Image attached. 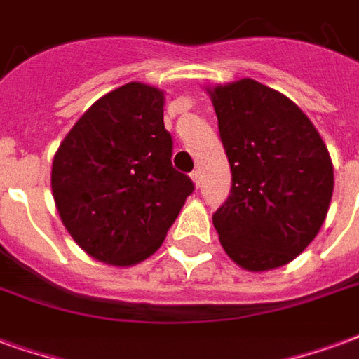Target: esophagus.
<instances>
[{
	"instance_id": "1",
	"label": "esophagus",
	"mask_w": 359,
	"mask_h": 359,
	"mask_svg": "<svg viewBox=\"0 0 359 359\" xmlns=\"http://www.w3.org/2000/svg\"><path fill=\"white\" fill-rule=\"evenodd\" d=\"M190 179H192V182H194V184H196V188L200 187V180H201L200 171H194L192 175H190Z\"/></svg>"
}]
</instances>
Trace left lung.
I'll use <instances>...</instances> for the list:
<instances>
[{"label":"left lung","instance_id":"left-lung-1","mask_svg":"<svg viewBox=\"0 0 359 359\" xmlns=\"http://www.w3.org/2000/svg\"><path fill=\"white\" fill-rule=\"evenodd\" d=\"M232 190L213 215L238 266L264 272L306 249L327 217L333 163L314 123L291 98L251 78L207 87Z\"/></svg>","mask_w":359,"mask_h":359}]
</instances>
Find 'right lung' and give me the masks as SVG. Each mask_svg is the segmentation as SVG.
I'll use <instances>...</instances> for the list:
<instances>
[{
	"label": "right lung",
	"mask_w": 359,
	"mask_h": 359,
	"mask_svg": "<svg viewBox=\"0 0 359 359\" xmlns=\"http://www.w3.org/2000/svg\"><path fill=\"white\" fill-rule=\"evenodd\" d=\"M163 104L154 85H121L76 121L53 158L60 220L98 262L133 266L156 253L192 194V180L171 165Z\"/></svg>",
	"instance_id": "right-lung-1"
}]
</instances>
